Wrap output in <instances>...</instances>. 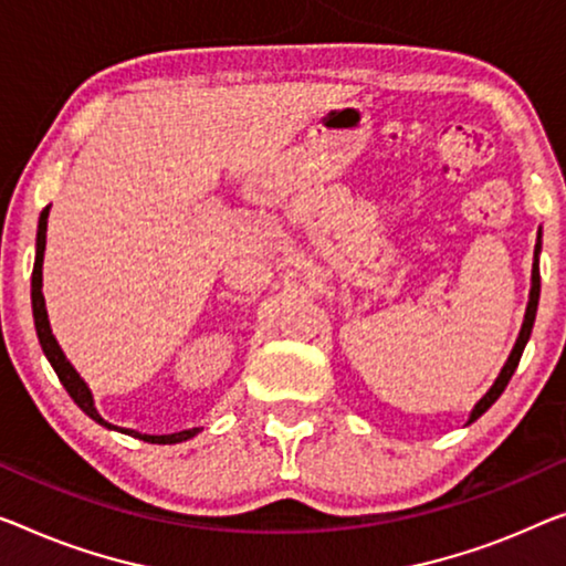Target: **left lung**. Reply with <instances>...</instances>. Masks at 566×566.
Listing matches in <instances>:
<instances>
[{
	"instance_id": "1",
	"label": "left lung",
	"mask_w": 566,
	"mask_h": 566,
	"mask_svg": "<svg viewBox=\"0 0 566 566\" xmlns=\"http://www.w3.org/2000/svg\"><path fill=\"white\" fill-rule=\"evenodd\" d=\"M538 254H542V231L536 235V249H534V269H531V292H528V305H526V315H524V325H521V333L516 337V345H513L509 360H505V366L501 368L499 378H495L491 389L485 391L483 399H480L475 407L470 411V419L468 424H472L478 417H483L488 409L493 407L495 401H499V396L505 391V386H509L513 370L518 368V360H521V353H524L531 331H534V319H536V307H538V294H542V274H538Z\"/></svg>"
}]
</instances>
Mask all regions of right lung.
Segmentation results:
<instances>
[{"label":"right lung","instance_id":"add662e5","mask_svg":"<svg viewBox=\"0 0 566 566\" xmlns=\"http://www.w3.org/2000/svg\"><path fill=\"white\" fill-rule=\"evenodd\" d=\"M48 216H50V206L42 210L40 213V221H38V239H35V266H32V317H35V331L40 337V345H42V353H45V358L50 360V366L61 378V384L65 386V391L71 394V399L78 403L81 411H86V415L98 421L101 427L106 429H116V432H124L129 437H139V440L151 442V444H175V442H185L190 440V437H196L200 432V427H192V429H182V432H175V434H142V432H134V429H122V427H114L112 421H106L104 417L96 411V403H94V394H91L88 384L83 381L78 370L73 368L71 360L65 358V353L61 345H57L53 331H50V319H48V310H45V297H42V259H45V233H48Z\"/></svg>","mask_w":566,"mask_h":566}]
</instances>
